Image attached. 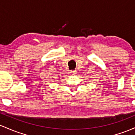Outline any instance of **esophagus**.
<instances>
[{"mask_svg": "<svg viewBox=\"0 0 135 135\" xmlns=\"http://www.w3.org/2000/svg\"><path fill=\"white\" fill-rule=\"evenodd\" d=\"M70 73H71V75H76V71H71Z\"/></svg>", "mask_w": 135, "mask_h": 135, "instance_id": "obj_1", "label": "esophagus"}]
</instances>
